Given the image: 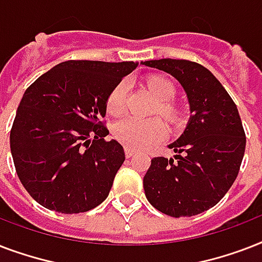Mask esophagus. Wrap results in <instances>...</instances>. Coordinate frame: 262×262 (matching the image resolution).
Wrapping results in <instances>:
<instances>
[{
  "label": "esophagus",
  "mask_w": 262,
  "mask_h": 262,
  "mask_svg": "<svg viewBox=\"0 0 262 262\" xmlns=\"http://www.w3.org/2000/svg\"><path fill=\"white\" fill-rule=\"evenodd\" d=\"M136 154V151H133V149H130V148H125V156H126L127 159H129V158H132V156L135 155Z\"/></svg>",
  "instance_id": "34e87169"
}]
</instances>
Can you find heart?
<instances>
[{"label":"heart","mask_w":262,"mask_h":262,"mask_svg":"<svg viewBox=\"0 0 262 262\" xmlns=\"http://www.w3.org/2000/svg\"><path fill=\"white\" fill-rule=\"evenodd\" d=\"M148 87L155 94L158 100L162 102L159 106V114L164 118H175L174 107L170 104V100L175 96V88L170 80L154 76L148 80ZM127 95V81L122 80L111 90L106 102L107 111L113 115L121 114L125 108ZM114 139L130 149H144V148L163 141L167 136V127L159 119H141L136 117H125L119 119L113 127Z\"/></svg>","instance_id":"1"}]
</instances>
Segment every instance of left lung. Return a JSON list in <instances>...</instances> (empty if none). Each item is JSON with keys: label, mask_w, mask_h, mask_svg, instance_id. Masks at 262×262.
Segmentation results:
<instances>
[{"label": "left lung", "mask_w": 262, "mask_h": 262, "mask_svg": "<svg viewBox=\"0 0 262 262\" xmlns=\"http://www.w3.org/2000/svg\"><path fill=\"white\" fill-rule=\"evenodd\" d=\"M145 67L167 72L183 87L190 119L170 144L175 159L158 156L144 175L152 207L172 217L194 216L215 207L239 172L246 136L235 103L207 68L187 59H152Z\"/></svg>", "instance_id": "obj_1"}]
</instances>
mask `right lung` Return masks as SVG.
Listing matches in <instances>:
<instances>
[{"label": "right lung", "instance_id": "right-lung-1", "mask_svg": "<svg viewBox=\"0 0 262 262\" xmlns=\"http://www.w3.org/2000/svg\"><path fill=\"white\" fill-rule=\"evenodd\" d=\"M136 67L71 59L27 88L10 129V151L20 182L42 207L80 213L106 200L125 152L104 139L102 118L111 90Z\"/></svg>", "mask_w": 262, "mask_h": 262}]
</instances>
